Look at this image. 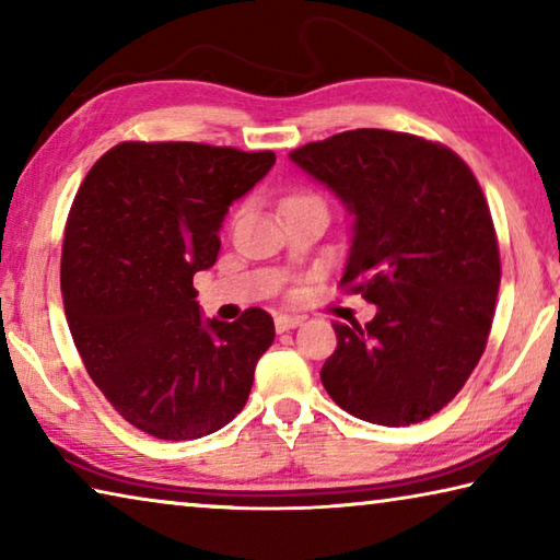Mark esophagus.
I'll return each mask as SVG.
<instances>
[{
  "mask_svg": "<svg viewBox=\"0 0 560 560\" xmlns=\"http://www.w3.org/2000/svg\"><path fill=\"white\" fill-rule=\"evenodd\" d=\"M303 324V316H291V314H279L277 320H273V326H277L279 334H283V330H291Z\"/></svg>",
  "mask_w": 560,
  "mask_h": 560,
  "instance_id": "esophagus-1",
  "label": "esophagus"
}]
</instances>
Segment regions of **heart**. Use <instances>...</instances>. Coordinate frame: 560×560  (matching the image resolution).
<instances>
[{
	"instance_id": "obj_1",
	"label": "heart",
	"mask_w": 560,
	"mask_h": 560,
	"mask_svg": "<svg viewBox=\"0 0 560 560\" xmlns=\"http://www.w3.org/2000/svg\"><path fill=\"white\" fill-rule=\"evenodd\" d=\"M296 197H311V195H296Z\"/></svg>"
}]
</instances>
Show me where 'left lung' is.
Segmentation results:
<instances>
[{
	"mask_svg": "<svg viewBox=\"0 0 560 560\" xmlns=\"http://www.w3.org/2000/svg\"><path fill=\"white\" fill-rule=\"evenodd\" d=\"M355 214L338 287L377 306L336 324L324 368L330 400L405 428L440 412L485 353L501 281L489 202L452 148L412 132L358 128L291 150Z\"/></svg>",
	"mask_w": 560,
	"mask_h": 560,
	"instance_id": "1",
	"label": "left lung"
}]
</instances>
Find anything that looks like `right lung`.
<instances>
[{
    "label": "right lung",
    "mask_w": 560,
    "mask_h": 560,
    "mask_svg": "<svg viewBox=\"0 0 560 560\" xmlns=\"http://www.w3.org/2000/svg\"><path fill=\"white\" fill-rule=\"evenodd\" d=\"M277 163L205 143L126 140L83 177L61 249V296L75 350L122 420L183 442L230 424L273 343L261 308L200 318L192 277L220 254L234 200Z\"/></svg>",
    "instance_id": "right-lung-1"
}]
</instances>
